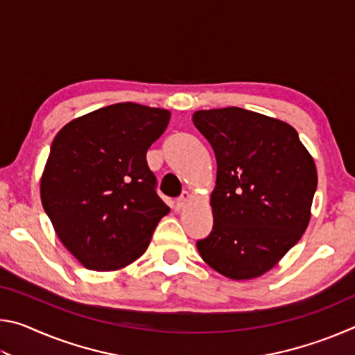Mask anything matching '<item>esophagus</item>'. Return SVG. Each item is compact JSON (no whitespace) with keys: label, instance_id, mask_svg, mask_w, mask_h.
<instances>
[{"label":"esophagus","instance_id":"1","mask_svg":"<svg viewBox=\"0 0 355 355\" xmlns=\"http://www.w3.org/2000/svg\"><path fill=\"white\" fill-rule=\"evenodd\" d=\"M189 200H191V196L188 194V192H183L182 197H180V199L175 202V209H177V211H182V209L186 205H188Z\"/></svg>","mask_w":355,"mask_h":355}]
</instances>
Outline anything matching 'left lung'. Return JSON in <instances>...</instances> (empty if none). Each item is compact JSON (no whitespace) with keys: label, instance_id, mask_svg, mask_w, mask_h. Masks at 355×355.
I'll return each mask as SVG.
<instances>
[{"label":"left lung","instance_id":"8db88e82","mask_svg":"<svg viewBox=\"0 0 355 355\" xmlns=\"http://www.w3.org/2000/svg\"><path fill=\"white\" fill-rule=\"evenodd\" d=\"M218 163L213 230L197 241L208 266L233 280L260 277L296 244L311 216L315 161L297 131L243 107L196 111Z\"/></svg>","mask_w":355,"mask_h":355}]
</instances>
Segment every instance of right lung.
I'll list each match as a JSON object with an SVG mask.
<instances>
[{
    "instance_id": "right-lung-1",
    "label": "right lung",
    "mask_w": 355,
    "mask_h": 355,
    "mask_svg": "<svg viewBox=\"0 0 355 355\" xmlns=\"http://www.w3.org/2000/svg\"><path fill=\"white\" fill-rule=\"evenodd\" d=\"M169 120L167 110L128 101L73 119L56 135L40 199L58 238L84 268L117 271L136 261L171 211L146 159Z\"/></svg>"
}]
</instances>
